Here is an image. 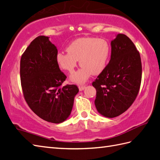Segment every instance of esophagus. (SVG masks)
<instances>
[{"mask_svg": "<svg viewBox=\"0 0 160 160\" xmlns=\"http://www.w3.org/2000/svg\"><path fill=\"white\" fill-rule=\"evenodd\" d=\"M85 88H86V86H79V90L82 91H83Z\"/></svg>", "mask_w": 160, "mask_h": 160, "instance_id": "34e87169", "label": "esophagus"}]
</instances>
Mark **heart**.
Masks as SVG:
<instances>
[{
    "mask_svg": "<svg viewBox=\"0 0 160 160\" xmlns=\"http://www.w3.org/2000/svg\"><path fill=\"white\" fill-rule=\"evenodd\" d=\"M66 50L68 53L58 52L56 56L57 65L61 69L72 73L79 61L81 68L70 76V80L83 84L91 74L98 75L105 69L111 48L105 39L82 38L70 43Z\"/></svg>",
    "mask_w": 160,
    "mask_h": 160,
    "instance_id": "obj_1",
    "label": "heart"
}]
</instances>
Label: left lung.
Masks as SVG:
<instances>
[{
	"mask_svg": "<svg viewBox=\"0 0 160 160\" xmlns=\"http://www.w3.org/2000/svg\"><path fill=\"white\" fill-rule=\"evenodd\" d=\"M111 57L105 69L92 82L98 112L114 118L125 112L134 102L142 79V63L134 44L124 34L111 41Z\"/></svg>",
	"mask_w": 160,
	"mask_h": 160,
	"instance_id": "8db88e82",
	"label": "left lung"
}]
</instances>
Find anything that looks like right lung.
I'll use <instances>...</instances> for the list:
<instances>
[{
  "label": "right lung",
  "mask_w": 160,
  "mask_h": 160,
  "mask_svg": "<svg viewBox=\"0 0 160 160\" xmlns=\"http://www.w3.org/2000/svg\"><path fill=\"white\" fill-rule=\"evenodd\" d=\"M50 38L39 36L28 46L20 60V80L26 102L41 118L60 123L71 114L76 85L61 87L66 79L56 61L58 50Z\"/></svg>",
  "instance_id": "1"
}]
</instances>
